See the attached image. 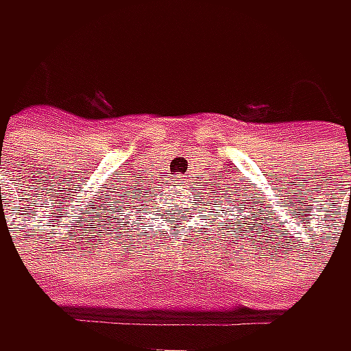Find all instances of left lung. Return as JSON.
Returning <instances> with one entry per match:
<instances>
[{
	"instance_id": "obj_1",
	"label": "left lung",
	"mask_w": 351,
	"mask_h": 351,
	"mask_svg": "<svg viewBox=\"0 0 351 351\" xmlns=\"http://www.w3.org/2000/svg\"><path fill=\"white\" fill-rule=\"evenodd\" d=\"M229 199H231V197H229Z\"/></svg>"
}]
</instances>
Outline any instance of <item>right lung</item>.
Returning a JSON list of instances; mask_svg holds the SVG:
<instances>
[{"instance_id": "right-lung-1", "label": "right lung", "mask_w": 351, "mask_h": 351, "mask_svg": "<svg viewBox=\"0 0 351 351\" xmlns=\"http://www.w3.org/2000/svg\"><path fill=\"white\" fill-rule=\"evenodd\" d=\"M116 193H118V191H116ZM122 204H124V202H120L116 195L106 197V202L101 204V208H104V212H106V218H114V214H120ZM104 222H106V220H104Z\"/></svg>"}]
</instances>
